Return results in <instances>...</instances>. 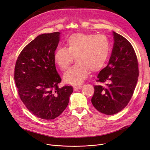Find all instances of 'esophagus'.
I'll return each instance as SVG.
<instances>
[{"instance_id": "34e87169", "label": "esophagus", "mask_w": 150, "mask_h": 150, "mask_svg": "<svg viewBox=\"0 0 150 150\" xmlns=\"http://www.w3.org/2000/svg\"><path fill=\"white\" fill-rule=\"evenodd\" d=\"M74 88V91H76V90H78V89H80L81 88H82V86L81 85H75L73 86Z\"/></svg>"}]
</instances>
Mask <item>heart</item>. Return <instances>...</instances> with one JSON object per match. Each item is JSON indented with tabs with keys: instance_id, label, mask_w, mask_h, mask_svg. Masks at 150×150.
<instances>
[{
	"instance_id": "1",
	"label": "heart",
	"mask_w": 150,
	"mask_h": 150,
	"mask_svg": "<svg viewBox=\"0 0 150 150\" xmlns=\"http://www.w3.org/2000/svg\"><path fill=\"white\" fill-rule=\"evenodd\" d=\"M110 42L105 35L76 33L66 40V47H60L54 53V61L62 71L67 69L73 60L76 63L64 74L67 83L80 84L89 71L101 70L106 64L110 53Z\"/></svg>"
}]
</instances>
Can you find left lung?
I'll use <instances>...</instances> for the list:
<instances>
[{
  "mask_svg": "<svg viewBox=\"0 0 150 150\" xmlns=\"http://www.w3.org/2000/svg\"><path fill=\"white\" fill-rule=\"evenodd\" d=\"M114 45L106 67L97 76L96 81L106 86H94L91 98L94 107L103 114L115 115L124 109L132 97L139 76L138 63L130 42L113 32Z\"/></svg>",
  "mask_w": 150,
  "mask_h": 150,
  "instance_id": "1",
  "label": "left lung"
}]
</instances>
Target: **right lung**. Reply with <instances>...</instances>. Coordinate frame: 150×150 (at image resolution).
<instances>
[{"instance_id": "right-lung-1", "label": "right lung", "mask_w": 150, "mask_h": 150, "mask_svg": "<svg viewBox=\"0 0 150 150\" xmlns=\"http://www.w3.org/2000/svg\"><path fill=\"white\" fill-rule=\"evenodd\" d=\"M59 35L56 32L38 35L21 51L15 66L14 80L22 101L32 114L46 120L64 111L73 92L72 86H57L61 79L54 53Z\"/></svg>"}]
</instances>
